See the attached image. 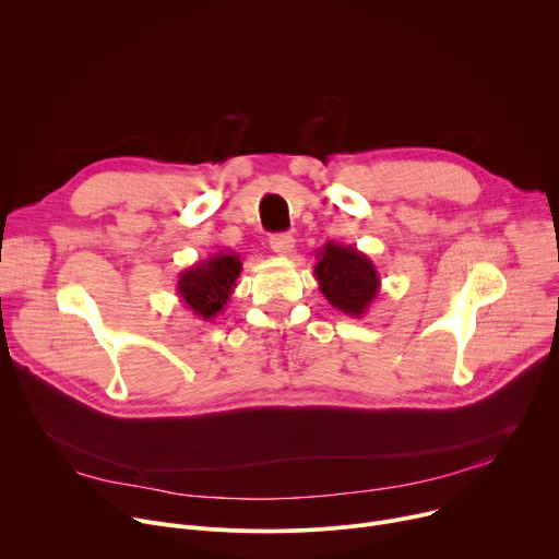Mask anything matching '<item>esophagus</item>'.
Listing matches in <instances>:
<instances>
[{
	"instance_id": "1",
	"label": "esophagus",
	"mask_w": 559,
	"mask_h": 559,
	"mask_svg": "<svg viewBox=\"0 0 559 559\" xmlns=\"http://www.w3.org/2000/svg\"><path fill=\"white\" fill-rule=\"evenodd\" d=\"M270 246L278 257H289L296 248V241L289 234H274V236H270Z\"/></svg>"
}]
</instances>
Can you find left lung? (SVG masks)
<instances>
[{
	"mask_svg": "<svg viewBox=\"0 0 559 559\" xmlns=\"http://www.w3.org/2000/svg\"><path fill=\"white\" fill-rule=\"evenodd\" d=\"M316 259L313 276L330 305L354 318L365 316L380 292V274L373 261L354 246L334 241L318 250Z\"/></svg>",
	"mask_w": 559,
	"mask_h": 559,
	"instance_id": "8db88e82",
	"label": "left lung"
}]
</instances>
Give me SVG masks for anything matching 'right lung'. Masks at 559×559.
<instances>
[{
    "label": "right lung",
    "mask_w": 559,
    "mask_h": 559,
    "mask_svg": "<svg viewBox=\"0 0 559 559\" xmlns=\"http://www.w3.org/2000/svg\"><path fill=\"white\" fill-rule=\"evenodd\" d=\"M241 270V257L231 250L212 254L179 274L177 294L194 316L201 321H210L227 305Z\"/></svg>",
    "instance_id": "obj_1"
}]
</instances>
